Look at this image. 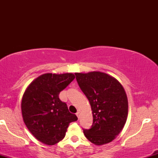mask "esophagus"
Segmentation results:
<instances>
[{
  "label": "esophagus",
  "instance_id": "34e87169",
  "mask_svg": "<svg viewBox=\"0 0 158 158\" xmlns=\"http://www.w3.org/2000/svg\"><path fill=\"white\" fill-rule=\"evenodd\" d=\"M76 114H77V116L78 119H79V118H80V112H79V111H78L77 113Z\"/></svg>",
  "mask_w": 158,
  "mask_h": 158
}]
</instances>
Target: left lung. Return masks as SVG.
Returning a JSON list of instances; mask_svg holds the SVG:
<instances>
[{
    "label": "left lung",
    "mask_w": 158,
    "mask_h": 158,
    "mask_svg": "<svg viewBox=\"0 0 158 158\" xmlns=\"http://www.w3.org/2000/svg\"><path fill=\"white\" fill-rule=\"evenodd\" d=\"M77 81L91 107L93 125L83 132L97 146L111 142L126 124L128 98L117 79L100 71L76 73Z\"/></svg>",
    "instance_id": "left-lung-1"
}]
</instances>
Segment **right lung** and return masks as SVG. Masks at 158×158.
<instances>
[{"instance_id":"1","label":"right lung","mask_w":158,"mask_h":158,"mask_svg":"<svg viewBox=\"0 0 158 158\" xmlns=\"http://www.w3.org/2000/svg\"><path fill=\"white\" fill-rule=\"evenodd\" d=\"M75 79L72 73H44L29 85L21 100L22 117L27 128L38 140L52 146L62 140L75 114L69 112L59 94Z\"/></svg>"}]
</instances>
